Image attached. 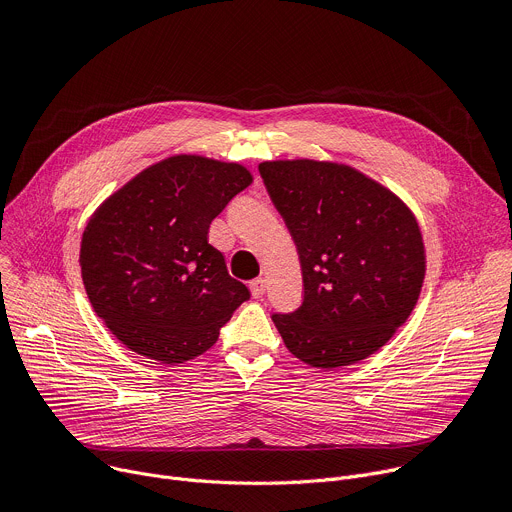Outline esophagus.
I'll return each mask as SVG.
<instances>
[{
    "label": "esophagus",
    "instance_id": "esophagus-1",
    "mask_svg": "<svg viewBox=\"0 0 512 512\" xmlns=\"http://www.w3.org/2000/svg\"><path fill=\"white\" fill-rule=\"evenodd\" d=\"M249 287H251V294H253V298H263L267 283H265V279H263V277H257V279H253V281L249 283Z\"/></svg>",
    "mask_w": 512,
    "mask_h": 512
}]
</instances>
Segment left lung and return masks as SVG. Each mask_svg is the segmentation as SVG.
Returning a JSON list of instances; mask_svg holds the SVG:
<instances>
[{
    "label": "left lung",
    "mask_w": 512,
    "mask_h": 512,
    "mask_svg": "<svg viewBox=\"0 0 512 512\" xmlns=\"http://www.w3.org/2000/svg\"><path fill=\"white\" fill-rule=\"evenodd\" d=\"M267 194L296 243L304 300L271 316L287 350L318 369L371 356L405 324L425 277L411 210L354 168L263 162Z\"/></svg>",
    "instance_id": "8db88e82"
}]
</instances>
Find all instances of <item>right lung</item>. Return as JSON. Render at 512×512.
Segmentation results:
<instances>
[{"label": "right lung", "instance_id": "add662e5", "mask_svg": "<svg viewBox=\"0 0 512 512\" xmlns=\"http://www.w3.org/2000/svg\"><path fill=\"white\" fill-rule=\"evenodd\" d=\"M253 182L200 156L150 166L91 216L81 243L89 302L133 352L178 364L206 352L251 298L208 243V227Z\"/></svg>", "mask_w": 512, "mask_h": 512}]
</instances>
